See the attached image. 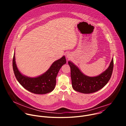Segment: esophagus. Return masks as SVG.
<instances>
[{"label": "esophagus", "mask_w": 126, "mask_h": 126, "mask_svg": "<svg viewBox=\"0 0 126 126\" xmlns=\"http://www.w3.org/2000/svg\"><path fill=\"white\" fill-rule=\"evenodd\" d=\"M71 55L70 54H67V56H66V57H67V58H71Z\"/></svg>", "instance_id": "1"}]
</instances>
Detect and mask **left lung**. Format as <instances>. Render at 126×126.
Wrapping results in <instances>:
<instances>
[{
	"label": "left lung",
	"mask_w": 126,
	"mask_h": 126,
	"mask_svg": "<svg viewBox=\"0 0 126 126\" xmlns=\"http://www.w3.org/2000/svg\"><path fill=\"white\" fill-rule=\"evenodd\" d=\"M68 64L71 69L72 85L74 90L84 94H90L99 91L109 82L113 72L114 60L112 58L108 68L96 77H89L83 74L70 61L68 62Z\"/></svg>",
	"instance_id": "left-lung-1"
}]
</instances>
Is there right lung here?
Returning <instances> with one entry per match:
<instances>
[{
    "instance_id": "obj_1",
    "label": "right lung",
    "mask_w": 126,
    "mask_h": 126,
    "mask_svg": "<svg viewBox=\"0 0 126 126\" xmlns=\"http://www.w3.org/2000/svg\"><path fill=\"white\" fill-rule=\"evenodd\" d=\"M66 63L65 56L54 62L50 68L42 75L30 78L23 75L18 69L14 53L12 66L15 76L20 84L28 91L36 94H45L52 92L56 85V78L61 67Z\"/></svg>"
}]
</instances>
